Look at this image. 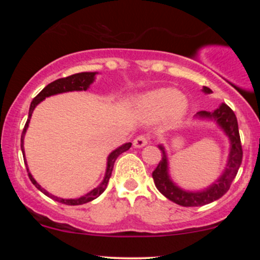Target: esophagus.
<instances>
[{"label": "esophagus", "instance_id": "1", "mask_svg": "<svg viewBox=\"0 0 260 260\" xmlns=\"http://www.w3.org/2000/svg\"><path fill=\"white\" fill-rule=\"evenodd\" d=\"M148 142H149L148 137L144 136V134H140V136H138L136 139H134L133 145L136 148H143L144 145L148 144Z\"/></svg>", "mask_w": 260, "mask_h": 260}]
</instances>
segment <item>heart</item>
<instances>
[{
	"mask_svg": "<svg viewBox=\"0 0 260 260\" xmlns=\"http://www.w3.org/2000/svg\"><path fill=\"white\" fill-rule=\"evenodd\" d=\"M137 110L151 120L170 115L180 120L187 111V101L181 91L172 88H161L149 91L137 100Z\"/></svg>",
	"mask_w": 260,
	"mask_h": 260,
	"instance_id": "obj_1",
	"label": "heart"
}]
</instances>
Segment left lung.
I'll return each mask as SVG.
<instances>
[{"label": "left lung", "instance_id": "left-lung-1", "mask_svg": "<svg viewBox=\"0 0 260 260\" xmlns=\"http://www.w3.org/2000/svg\"><path fill=\"white\" fill-rule=\"evenodd\" d=\"M203 91L207 92V94L213 92L208 86H203ZM196 117L209 118V120L215 121L219 124V127L226 133V136L229 137L231 147H230L228 168L217 178V181L201 192H189V190H184L176 186L170 178L169 162L165 148L162 145H159L160 150L162 151V160L153 171L154 183L161 194H164L176 204L182 205V207H202V205L209 204V203L221 198L230 189L232 181L235 180L243 156L237 118H236L235 112L226 104H221L214 111H199L196 115Z\"/></svg>", "mask_w": 260, "mask_h": 260}]
</instances>
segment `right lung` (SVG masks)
<instances>
[{"label": "right lung", "mask_w": 260, "mask_h": 260, "mask_svg": "<svg viewBox=\"0 0 260 260\" xmlns=\"http://www.w3.org/2000/svg\"><path fill=\"white\" fill-rule=\"evenodd\" d=\"M95 74H96V72H82V73L72 74V76L66 77V78H59L57 80H55V82L47 84L43 89V90L39 92L37 96L32 99L31 104H30V107H29L28 121H26L24 129H23L22 138H20V148H22V153H23V156H24V164H25V165H26V161H25V155H24V136H25L26 129H28L29 122H30L31 113H32V111H34V109L37 107L38 104H40L44 99L51 96V95L61 94V92H67V91H74V90H77V91L86 90V89L90 86L91 83L94 82ZM131 147H132V143H126V144L121 145V147L115 149V150H113L112 153L109 155V157H107L106 174H105V177H104L103 182H101V183L96 188H94V189L90 190V192L86 193L85 196H82V197H79V198H76V199H63V198H58V197L50 194L47 190H45L44 188H41L40 184H39L38 182L35 181L34 178H32L31 174L29 172L28 165H26V171H28V176H29V178H30L31 183L34 184V186L37 187L39 190H41V192H43L45 196L50 197V198H52L53 201L62 203V204H66V205H82V204H85V203L94 201L95 198H98V197H99L101 193H103L104 190L106 189L107 183H109L110 177H111L113 164H115L116 159H117V157L120 156L122 153L127 151Z\"/></svg>", "instance_id": "right-lung-1"}]
</instances>
